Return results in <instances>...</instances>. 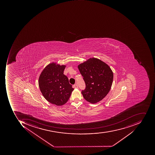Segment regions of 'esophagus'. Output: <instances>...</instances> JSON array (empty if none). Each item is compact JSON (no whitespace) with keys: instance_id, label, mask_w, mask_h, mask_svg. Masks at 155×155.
<instances>
[{"instance_id":"34e87169","label":"esophagus","mask_w":155,"mask_h":155,"mask_svg":"<svg viewBox=\"0 0 155 155\" xmlns=\"http://www.w3.org/2000/svg\"><path fill=\"white\" fill-rule=\"evenodd\" d=\"M74 88H78V85H77V84H75L74 85Z\"/></svg>"}]
</instances>
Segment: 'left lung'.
<instances>
[{"instance_id": "8db88e82", "label": "left lung", "mask_w": 155, "mask_h": 155, "mask_svg": "<svg viewBox=\"0 0 155 155\" xmlns=\"http://www.w3.org/2000/svg\"><path fill=\"white\" fill-rule=\"evenodd\" d=\"M86 87L81 93L87 101L94 104L102 100L110 90L113 73L109 66L99 59L90 58L78 66Z\"/></svg>"}]
</instances>
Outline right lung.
<instances>
[{
    "label": "right lung",
    "mask_w": 155,
    "mask_h": 155,
    "mask_svg": "<svg viewBox=\"0 0 155 155\" xmlns=\"http://www.w3.org/2000/svg\"><path fill=\"white\" fill-rule=\"evenodd\" d=\"M65 66L52 63L45 68L38 80L40 90L49 102L57 106L65 104L74 88L64 75Z\"/></svg>",
    "instance_id": "right-lung-1"
}]
</instances>
